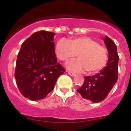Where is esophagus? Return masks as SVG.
Returning <instances> with one entry per match:
<instances>
[{"label": "esophagus", "instance_id": "1", "mask_svg": "<svg viewBox=\"0 0 131 131\" xmlns=\"http://www.w3.org/2000/svg\"><path fill=\"white\" fill-rule=\"evenodd\" d=\"M68 74H69L70 76H72V77H74V76L76 75L75 73H72V72H70V71H68Z\"/></svg>", "mask_w": 131, "mask_h": 131}]
</instances>
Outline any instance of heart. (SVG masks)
<instances>
[{
  "label": "heart",
  "instance_id": "obj_1",
  "mask_svg": "<svg viewBox=\"0 0 131 131\" xmlns=\"http://www.w3.org/2000/svg\"><path fill=\"white\" fill-rule=\"evenodd\" d=\"M55 53L62 62L73 60L77 55L79 60L69 62L68 68L77 72L86 70L90 74L102 69L108 59L106 48L90 37L71 39L68 42L64 39H60L56 44Z\"/></svg>",
  "mask_w": 131,
  "mask_h": 131
}]
</instances>
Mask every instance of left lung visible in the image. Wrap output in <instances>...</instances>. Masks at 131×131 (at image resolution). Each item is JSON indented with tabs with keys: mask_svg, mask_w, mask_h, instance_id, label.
<instances>
[{
	"mask_svg": "<svg viewBox=\"0 0 131 131\" xmlns=\"http://www.w3.org/2000/svg\"><path fill=\"white\" fill-rule=\"evenodd\" d=\"M104 41L108 51V61L106 66L98 73L84 77L83 86L77 90L83 98L94 103L104 100L118 78L119 56L116 45L107 36L104 37Z\"/></svg>",
	"mask_w": 131,
	"mask_h": 131,
	"instance_id": "8db88e82",
	"label": "left lung"
}]
</instances>
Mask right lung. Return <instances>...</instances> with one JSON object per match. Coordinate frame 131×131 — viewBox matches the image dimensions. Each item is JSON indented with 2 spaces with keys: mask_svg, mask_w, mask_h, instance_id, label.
I'll return each instance as SVG.
<instances>
[{
  "mask_svg": "<svg viewBox=\"0 0 131 131\" xmlns=\"http://www.w3.org/2000/svg\"><path fill=\"white\" fill-rule=\"evenodd\" d=\"M55 33L40 31L23 42L16 61L15 78L21 93L29 100L43 99L65 69L55 54Z\"/></svg>",
  "mask_w": 131,
  "mask_h": 131,
  "instance_id": "1",
  "label": "right lung"
}]
</instances>
